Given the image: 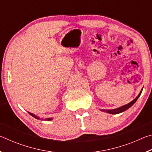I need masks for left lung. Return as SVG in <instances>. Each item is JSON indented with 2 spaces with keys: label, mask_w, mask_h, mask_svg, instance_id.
I'll return each mask as SVG.
<instances>
[{
  "label": "left lung",
  "mask_w": 152,
  "mask_h": 152,
  "mask_svg": "<svg viewBox=\"0 0 152 152\" xmlns=\"http://www.w3.org/2000/svg\"><path fill=\"white\" fill-rule=\"evenodd\" d=\"M141 92H142V90H141V92H140V94H138V96L135 98L134 100H133V101L129 102V103H128L127 104H125L124 106L123 107H121L119 108H117V109H113V110H101L102 111H104V112H107L108 113H110V114H118V113H122L123 111H125L127 109H128L129 108H130L132 106V105L135 103L136 102V101L138 99V98L140 97V96L141 94Z\"/></svg>",
  "instance_id": "left-lung-1"
}]
</instances>
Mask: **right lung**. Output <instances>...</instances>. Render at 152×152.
<instances>
[{
    "label": "right lung",
    "mask_w": 152,
    "mask_h": 152,
    "mask_svg": "<svg viewBox=\"0 0 152 152\" xmlns=\"http://www.w3.org/2000/svg\"><path fill=\"white\" fill-rule=\"evenodd\" d=\"M28 113H29V115H31V116H32V117H34V118H35V119H39V117H36L35 115H33V113H29V112H28ZM44 120H48V121H50V120H51V118H48V119H44Z\"/></svg>",
    "instance_id": "obj_1"
}]
</instances>
